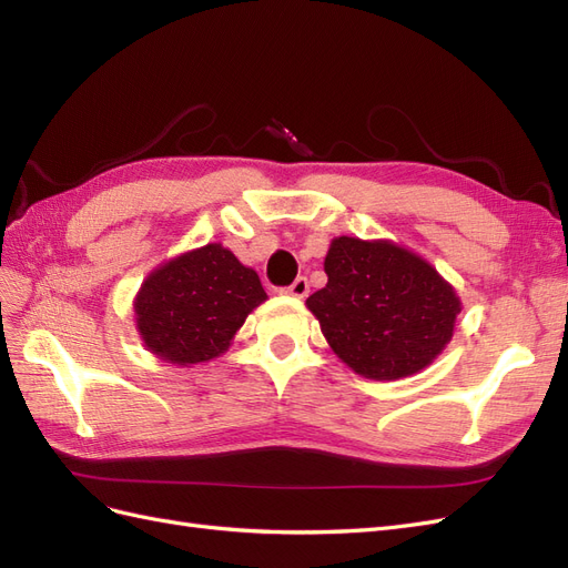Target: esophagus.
I'll use <instances>...</instances> for the list:
<instances>
[{
    "instance_id": "34e87169",
    "label": "esophagus",
    "mask_w": 568,
    "mask_h": 568,
    "mask_svg": "<svg viewBox=\"0 0 568 568\" xmlns=\"http://www.w3.org/2000/svg\"><path fill=\"white\" fill-rule=\"evenodd\" d=\"M307 291H311V284H307L305 277H298L294 284H291V286L286 288V294L294 296V298H305Z\"/></svg>"
}]
</instances>
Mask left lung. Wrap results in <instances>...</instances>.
Segmentation results:
<instances>
[{
  "mask_svg": "<svg viewBox=\"0 0 568 568\" xmlns=\"http://www.w3.org/2000/svg\"><path fill=\"white\" fill-rule=\"evenodd\" d=\"M326 286L305 301L355 374L395 382L426 369L448 346L462 301L438 270L390 239L336 236Z\"/></svg>",
  "mask_w": 568,
  "mask_h": 568,
  "instance_id": "8db88e82",
  "label": "left lung"
}]
</instances>
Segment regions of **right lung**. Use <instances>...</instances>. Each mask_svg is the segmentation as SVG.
I'll return each instance as SVG.
<instances>
[{"instance_id":"1","label":"right lung","mask_w":568,"mask_h":568,"mask_svg":"<svg viewBox=\"0 0 568 568\" xmlns=\"http://www.w3.org/2000/svg\"><path fill=\"white\" fill-rule=\"evenodd\" d=\"M265 301L255 270L222 244H205L149 272L134 296V322L149 353L192 367L225 353Z\"/></svg>"}]
</instances>
